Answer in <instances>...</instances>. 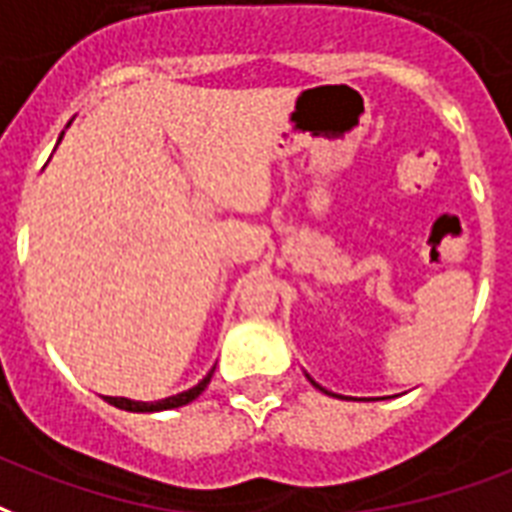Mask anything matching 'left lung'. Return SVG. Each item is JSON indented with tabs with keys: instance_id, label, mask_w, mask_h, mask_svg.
I'll return each mask as SVG.
<instances>
[{
	"instance_id": "obj_1",
	"label": "left lung",
	"mask_w": 512,
	"mask_h": 512,
	"mask_svg": "<svg viewBox=\"0 0 512 512\" xmlns=\"http://www.w3.org/2000/svg\"><path fill=\"white\" fill-rule=\"evenodd\" d=\"M306 380L312 382V385H314V388H317V391H323V393H328V396H339V393H331V391H325L323 385H317V382H314V380H312V377H309V374H306ZM339 399H344V396H339ZM382 399H388V396H382Z\"/></svg>"
}]
</instances>
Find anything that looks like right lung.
I'll return each instance as SVG.
<instances>
[{"mask_svg":"<svg viewBox=\"0 0 512 512\" xmlns=\"http://www.w3.org/2000/svg\"><path fill=\"white\" fill-rule=\"evenodd\" d=\"M70 127V124H67ZM64 132L59 135V140H56V146L62 143ZM214 369L217 366H211V372L203 377V380L198 382V385H192V388H187V391L176 393V396H168V399H160V401H135V399H124V396H105V401L108 404H113V407H119V410H127V412H162V410H176V407H184V404H189V401H195L200 396V393L206 391L208 382H211V374H214Z\"/></svg>","mask_w":512,"mask_h":512,"instance_id":"1","label":"right lung"}]
</instances>
